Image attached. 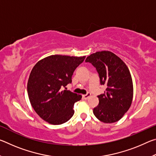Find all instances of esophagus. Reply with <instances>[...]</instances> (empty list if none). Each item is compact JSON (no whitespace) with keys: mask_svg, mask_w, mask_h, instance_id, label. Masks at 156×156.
Listing matches in <instances>:
<instances>
[{"mask_svg":"<svg viewBox=\"0 0 156 156\" xmlns=\"http://www.w3.org/2000/svg\"><path fill=\"white\" fill-rule=\"evenodd\" d=\"M90 96H91V94H89V93L85 95H83V99H84V100H87V98H89Z\"/></svg>","mask_w":156,"mask_h":156,"instance_id":"1","label":"esophagus"}]
</instances>
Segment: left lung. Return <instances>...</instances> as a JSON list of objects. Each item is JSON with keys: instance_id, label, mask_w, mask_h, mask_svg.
Returning a JSON list of instances; mask_svg holds the SVG:
<instances>
[{"instance_id": "8db88e82", "label": "left lung", "mask_w": 156, "mask_h": 156, "mask_svg": "<svg viewBox=\"0 0 156 156\" xmlns=\"http://www.w3.org/2000/svg\"><path fill=\"white\" fill-rule=\"evenodd\" d=\"M85 62H91L96 68L100 84L107 86L105 94L98 96L99 104L94 109V114L105 123L120 120L133 100V81L127 66L109 51L94 53Z\"/></svg>"}]
</instances>
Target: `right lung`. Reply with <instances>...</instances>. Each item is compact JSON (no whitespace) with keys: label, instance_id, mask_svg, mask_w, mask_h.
<instances>
[{"label":"right lung","instance_id":"obj_1","mask_svg":"<svg viewBox=\"0 0 156 156\" xmlns=\"http://www.w3.org/2000/svg\"><path fill=\"white\" fill-rule=\"evenodd\" d=\"M85 56L51 55L41 59L31 71L27 93L33 109L42 119L51 125H61L72 117L76 102L81 95L62 87L72 83L73 72Z\"/></svg>","mask_w":156,"mask_h":156}]
</instances>
